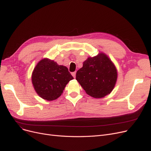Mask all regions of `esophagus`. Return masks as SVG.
I'll use <instances>...</instances> for the list:
<instances>
[{
	"instance_id": "esophagus-1",
	"label": "esophagus",
	"mask_w": 151,
	"mask_h": 151,
	"mask_svg": "<svg viewBox=\"0 0 151 151\" xmlns=\"http://www.w3.org/2000/svg\"><path fill=\"white\" fill-rule=\"evenodd\" d=\"M72 76L74 77V78H75V77H76V72H72Z\"/></svg>"
}]
</instances>
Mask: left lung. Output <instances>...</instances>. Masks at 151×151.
I'll return each mask as SVG.
<instances>
[{"instance_id":"1","label":"left lung","mask_w":151,"mask_h":151,"mask_svg":"<svg viewBox=\"0 0 151 151\" xmlns=\"http://www.w3.org/2000/svg\"><path fill=\"white\" fill-rule=\"evenodd\" d=\"M117 79L116 68L103 53L89 57L76 73V80L86 93L100 98L111 92Z\"/></svg>"}]
</instances>
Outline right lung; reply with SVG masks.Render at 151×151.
I'll list each match as a JSON object with an SVG mask.
<instances>
[{"mask_svg": "<svg viewBox=\"0 0 151 151\" xmlns=\"http://www.w3.org/2000/svg\"><path fill=\"white\" fill-rule=\"evenodd\" d=\"M73 79L66 67L48 58L40 61L32 74V83L36 92L47 101L61 96L66 84Z\"/></svg>", "mask_w": 151, "mask_h": 151, "instance_id": "right-lung-1", "label": "right lung"}]
</instances>
